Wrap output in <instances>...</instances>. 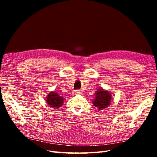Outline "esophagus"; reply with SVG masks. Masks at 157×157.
I'll return each instance as SVG.
<instances>
[{
  "instance_id": "obj_1",
  "label": "esophagus",
  "mask_w": 157,
  "mask_h": 157,
  "mask_svg": "<svg viewBox=\"0 0 157 157\" xmlns=\"http://www.w3.org/2000/svg\"><path fill=\"white\" fill-rule=\"evenodd\" d=\"M75 95H78V94H81V91L80 90H76V91L75 92Z\"/></svg>"
}]
</instances>
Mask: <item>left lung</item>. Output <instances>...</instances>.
Segmentation results:
<instances>
[{"mask_svg":"<svg viewBox=\"0 0 157 157\" xmlns=\"http://www.w3.org/2000/svg\"><path fill=\"white\" fill-rule=\"evenodd\" d=\"M95 98L92 101L93 105L98 108V111L103 110L110 105L111 102V93L103 88L98 89L95 93Z\"/></svg>","mask_w":157,"mask_h":157,"instance_id":"8db88e82","label":"left lung"}]
</instances>
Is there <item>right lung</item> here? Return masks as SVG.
Segmentation results:
<instances>
[{"mask_svg":"<svg viewBox=\"0 0 157 157\" xmlns=\"http://www.w3.org/2000/svg\"><path fill=\"white\" fill-rule=\"evenodd\" d=\"M64 98L60 96L57 92L52 91L50 92L46 97V103L52 108L58 109L61 105H63Z\"/></svg>","mask_w":157,"mask_h":157,"instance_id":"obj_1","label":"right lung"}]
</instances>
